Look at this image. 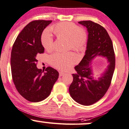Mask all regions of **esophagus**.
<instances>
[{
	"label": "esophagus",
	"instance_id": "1",
	"mask_svg": "<svg viewBox=\"0 0 129 129\" xmlns=\"http://www.w3.org/2000/svg\"><path fill=\"white\" fill-rule=\"evenodd\" d=\"M65 74V73L64 72H59V76H63V75Z\"/></svg>",
	"mask_w": 129,
	"mask_h": 129
}]
</instances>
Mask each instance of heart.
Masks as SVG:
<instances>
[{
  "instance_id": "b5f03b06",
  "label": "heart",
  "mask_w": 129,
  "mask_h": 129,
  "mask_svg": "<svg viewBox=\"0 0 129 129\" xmlns=\"http://www.w3.org/2000/svg\"><path fill=\"white\" fill-rule=\"evenodd\" d=\"M49 30L57 38L67 39L68 49L81 50L85 46L87 36L85 30L78 28L72 22H63L51 27ZM42 46L47 51L54 49L53 37L49 30H45L41 37ZM78 57L75 53H55L49 57L50 63L54 67L62 70L70 69L78 62Z\"/></svg>"
}]
</instances>
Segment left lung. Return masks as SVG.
Returning a JSON list of instances; mask_svg holds the SVG:
<instances>
[{
  "mask_svg": "<svg viewBox=\"0 0 129 129\" xmlns=\"http://www.w3.org/2000/svg\"><path fill=\"white\" fill-rule=\"evenodd\" d=\"M78 23L87 29V46L83 59L75 67L76 73L72 74L73 80L69 87V92L76 102L88 106L99 101L108 90L115 68V56L112 41L104 27L91 21ZM98 57L105 58L107 66L96 78L92 62Z\"/></svg>",
  "mask_w": 129,
  "mask_h": 129,
  "instance_id": "1",
  "label": "left lung"
}]
</instances>
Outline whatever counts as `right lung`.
Segmentation results:
<instances>
[{
  "label": "right lung",
  "instance_id": "add662e5",
  "mask_svg": "<svg viewBox=\"0 0 129 129\" xmlns=\"http://www.w3.org/2000/svg\"><path fill=\"white\" fill-rule=\"evenodd\" d=\"M51 22L39 20L29 22L18 35L12 48L13 81L18 92L32 102L47 98L59 77V73L53 68L47 67L43 72L36 66L37 56L45 50L41 43L42 32Z\"/></svg>",
  "mask_w": 129,
  "mask_h": 129
}]
</instances>
